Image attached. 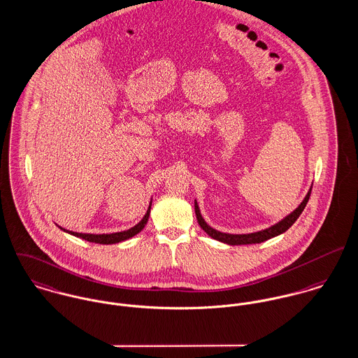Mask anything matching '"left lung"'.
<instances>
[{
    "label": "left lung",
    "mask_w": 358,
    "mask_h": 358,
    "mask_svg": "<svg viewBox=\"0 0 358 358\" xmlns=\"http://www.w3.org/2000/svg\"><path fill=\"white\" fill-rule=\"evenodd\" d=\"M310 191H312V187L309 188V191L306 193V196L303 197L301 204L293 211L290 213L289 215H286L283 220H279L275 224L264 229V230H259V231H255V233H248V234H230V233H222L220 230H215L214 227H211L204 218L201 217V213H200V208H199V204L197 201L194 200V213H196V218L197 222L200 224V227L214 240L220 241V243H224L227 245H248V244H260L263 241H267L273 237H276L282 233H285L296 220L301 215V213L309 200V196H310Z\"/></svg>",
    "instance_id": "obj_1"
}]
</instances>
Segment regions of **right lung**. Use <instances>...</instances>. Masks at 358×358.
<instances>
[{
	"label": "right lung",
	"instance_id": "1",
	"mask_svg": "<svg viewBox=\"0 0 358 358\" xmlns=\"http://www.w3.org/2000/svg\"><path fill=\"white\" fill-rule=\"evenodd\" d=\"M151 203H152V199L150 201V206L147 208V213L143 217V220L138 222V224H135L134 227L128 229V230H124V231H117V233H106V234H91V233H78V231H71V230H66L61 226H58L62 231L68 233V234H72L75 237H79L82 240H85L88 243H95V244H103V245H109V244H117V243H121V241H125V240H129L132 238L134 236H136L138 233H140L144 226L147 224L148 222V217H150V211H151Z\"/></svg>",
	"mask_w": 358,
	"mask_h": 358
}]
</instances>
